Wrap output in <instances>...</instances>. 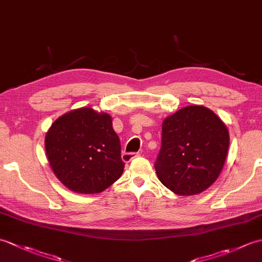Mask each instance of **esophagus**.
Returning a JSON list of instances; mask_svg holds the SVG:
<instances>
[{"label":"esophagus","mask_w":262,"mask_h":262,"mask_svg":"<svg viewBox=\"0 0 262 262\" xmlns=\"http://www.w3.org/2000/svg\"><path fill=\"white\" fill-rule=\"evenodd\" d=\"M140 153H122L121 154V160L124 161V162H126V163H128V162H130L132 160H134L135 158H138L140 157Z\"/></svg>","instance_id":"1"}]
</instances>
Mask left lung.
Wrapping results in <instances>:
<instances>
[{"label": "left lung", "mask_w": 262, "mask_h": 262, "mask_svg": "<svg viewBox=\"0 0 262 262\" xmlns=\"http://www.w3.org/2000/svg\"><path fill=\"white\" fill-rule=\"evenodd\" d=\"M229 145V129L219 116L204 105H188L162 122L155 172L172 192L200 193L223 170Z\"/></svg>", "instance_id": "1"}]
</instances>
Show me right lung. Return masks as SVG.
I'll return each mask as SVG.
<instances>
[{"label": "right lung", "instance_id": "right-lung-1", "mask_svg": "<svg viewBox=\"0 0 262 262\" xmlns=\"http://www.w3.org/2000/svg\"><path fill=\"white\" fill-rule=\"evenodd\" d=\"M45 149L54 174L77 193L102 192L124 172L111 116L90 107L58 117L46 133Z\"/></svg>", "mask_w": 262, "mask_h": 262}]
</instances>
